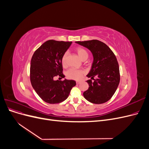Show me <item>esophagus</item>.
I'll list each match as a JSON object with an SVG mask.
<instances>
[{"label": "esophagus", "instance_id": "esophagus-1", "mask_svg": "<svg viewBox=\"0 0 149 149\" xmlns=\"http://www.w3.org/2000/svg\"><path fill=\"white\" fill-rule=\"evenodd\" d=\"M76 84H79L81 83V81H76Z\"/></svg>", "mask_w": 149, "mask_h": 149}]
</instances>
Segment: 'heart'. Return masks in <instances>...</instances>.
Instances as JSON below:
<instances>
[{
	"instance_id": "obj_1",
	"label": "heart",
	"mask_w": 149,
	"mask_h": 149,
	"mask_svg": "<svg viewBox=\"0 0 149 149\" xmlns=\"http://www.w3.org/2000/svg\"><path fill=\"white\" fill-rule=\"evenodd\" d=\"M76 52L77 53L78 55L81 58V60L84 61L87 60L89 56V54L86 49L82 47H78L76 49ZM67 56L68 53L65 52L61 57V64L63 67L67 66ZM85 73L82 70H76L74 68H71L66 71V76L68 78L74 79V80H80L83 78Z\"/></svg>"
}]
</instances>
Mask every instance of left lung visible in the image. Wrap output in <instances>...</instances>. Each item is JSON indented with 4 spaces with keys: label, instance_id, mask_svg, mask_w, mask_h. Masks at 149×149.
I'll use <instances>...</instances> for the list:
<instances>
[{
    "label": "left lung",
    "instance_id": "obj_1",
    "mask_svg": "<svg viewBox=\"0 0 149 149\" xmlns=\"http://www.w3.org/2000/svg\"><path fill=\"white\" fill-rule=\"evenodd\" d=\"M76 43L88 48L94 58L91 70L87 75L91 79L86 81L89 88L83 93L84 98L97 104L108 101L114 95L120 81L119 67L114 53L107 45L97 40Z\"/></svg>",
    "mask_w": 149,
    "mask_h": 149
}]
</instances>
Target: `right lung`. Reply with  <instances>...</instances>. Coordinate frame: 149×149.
I'll use <instances>...</instances> for the list:
<instances>
[{"instance_id": "add662e5", "label": "right lung", "mask_w": 149, "mask_h": 149, "mask_svg": "<svg viewBox=\"0 0 149 149\" xmlns=\"http://www.w3.org/2000/svg\"><path fill=\"white\" fill-rule=\"evenodd\" d=\"M71 42L49 40L36 50L31 59L30 78L32 87L40 97L49 104H57L68 97L74 80H54L56 76L65 78L61 57Z\"/></svg>"}]
</instances>
